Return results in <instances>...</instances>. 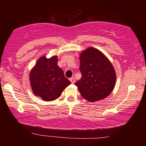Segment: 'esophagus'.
<instances>
[{
  "instance_id": "esophagus-1",
  "label": "esophagus",
  "mask_w": 146,
  "mask_h": 146,
  "mask_svg": "<svg viewBox=\"0 0 146 146\" xmlns=\"http://www.w3.org/2000/svg\"><path fill=\"white\" fill-rule=\"evenodd\" d=\"M70 80L72 84L75 83V78H74V77L70 78Z\"/></svg>"
}]
</instances>
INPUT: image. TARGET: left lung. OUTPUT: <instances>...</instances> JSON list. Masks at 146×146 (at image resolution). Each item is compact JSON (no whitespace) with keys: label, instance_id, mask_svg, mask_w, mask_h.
Segmentation results:
<instances>
[{"label":"left lung","instance_id":"obj_1","mask_svg":"<svg viewBox=\"0 0 146 146\" xmlns=\"http://www.w3.org/2000/svg\"><path fill=\"white\" fill-rule=\"evenodd\" d=\"M80 60L82 78L75 85L82 96L90 102L104 99L112 92L116 78L111 62L94 48L82 52Z\"/></svg>","mask_w":146,"mask_h":146}]
</instances>
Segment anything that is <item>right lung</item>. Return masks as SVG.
Instances as JSON below:
<instances>
[{
	"label": "right lung",
	"mask_w": 146,
	"mask_h": 146,
	"mask_svg": "<svg viewBox=\"0 0 146 146\" xmlns=\"http://www.w3.org/2000/svg\"><path fill=\"white\" fill-rule=\"evenodd\" d=\"M57 56L38 59L30 73L34 94L43 100L52 101L60 96L62 92L71 84L57 64Z\"/></svg>",
	"instance_id": "add662e5"
}]
</instances>
